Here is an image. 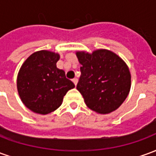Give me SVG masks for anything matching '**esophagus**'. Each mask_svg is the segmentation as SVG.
I'll return each mask as SVG.
<instances>
[{
  "label": "esophagus",
  "instance_id": "esophagus-1",
  "mask_svg": "<svg viewBox=\"0 0 156 156\" xmlns=\"http://www.w3.org/2000/svg\"><path fill=\"white\" fill-rule=\"evenodd\" d=\"M78 78H73V83H74L75 84V86H76V85H77V83H78Z\"/></svg>",
  "mask_w": 156,
  "mask_h": 156
}]
</instances>
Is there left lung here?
Segmentation results:
<instances>
[{
  "label": "left lung",
  "instance_id": "obj_1",
  "mask_svg": "<svg viewBox=\"0 0 156 156\" xmlns=\"http://www.w3.org/2000/svg\"><path fill=\"white\" fill-rule=\"evenodd\" d=\"M82 65L77 89L86 105L98 114L116 110L127 98L131 75L127 64L115 52L98 49L92 53L76 52Z\"/></svg>",
  "mask_w": 156,
  "mask_h": 156
}]
</instances>
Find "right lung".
Listing matches in <instances>:
<instances>
[{
	"label": "right lung",
	"mask_w": 156,
	"mask_h": 156,
	"mask_svg": "<svg viewBox=\"0 0 156 156\" xmlns=\"http://www.w3.org/2000/svg\"><path fill=\"white\" fill-rule=\"evenodd\" d=\"M60 56L41 50L27 58L19 70L16 86L19 96L27 108L34 113L48 115L61 106L67 92L75 87L57 68Z\"/></svg>",
	"instance_id": "1"
}]
</instances>
